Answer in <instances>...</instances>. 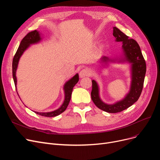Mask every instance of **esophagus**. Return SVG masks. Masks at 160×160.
Masks as SVG:
<instances>
[{
  "label": "esophagus",
  "mask_w": 160,
  "mask_h": 160,
  "mask_svg": "<svg viewBox=\"0 0 160 160\" xmlns=\"http://www.w3.org/2000/svg\"><path fill=\"white\" fill-rule=\"evenodd\" d=\"M91 74V72L89 69H83L80 72V77L83 78L85 77H89Z\"/></svg>",
  "instance_id": "34e87169"
}]
</instances>
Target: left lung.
I'll use <instances>...</instances> for the list:
<instances>
[{
	"label": "left lung",
	"instance_id": "left-lung-1",
	"mask_svg": "<svg viewBox=\"0 0 160 160\" xmlns=\"http://www.w3.org/2000/svg\"><path fill=\"white\" fill-rule=\"evenodd\" d=\"M113 36L115 41L122 42V55L119 60H112L103 56L100 58V63L107 65L108 62H128L131 67V86L128 93L124 98L113 104L104 103L100 99L99 88L95 80H92L91 99L94 104L100 110L108 113H118L133 105L139 99L143 88V83L146 74V63L137 42L129 39L119 29L113 27Z\"/></svg>",
	"mask_w": 160,
	"mask_h": 160
}]
</instances>
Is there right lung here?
I'll use <instances>...</instances> for the list:
<instances>
[{"label":"right lung","mask_w":160,"mask_h":160,"mask_svg":"<svg viewBox=\"0 0 160 160\" xmlns=\"http://www.w3.org/2000/svg\"><path fill=\"white\" fill-rule=\"evenodd\" d=\"M41 34L39 33V32L37 30H34L29 32L27 33V35L25 36L21 41L20 45L17 50V52L13 57V62H12V73H13V81L15 83V88L17 89V77H16V71L18 69V66L19 63V59L21 56L22 55L23 52L26 50L30 45L38 43L41 40ZM79 80V76L78 74H76L72 78H71L70 80L67 81L63 86L64 93H65V99L62 105L57 110L50 112H34L40 115L41 116L47 117H53L58 116L62 113H63L67 108L69 105V103L70 102V100L71 98V94L74 86L77 84V82ZM17 91V90H16ZM18 93V91H17Z\"/></svg>","instance_id":"obj_1"}]
</instances>
